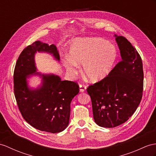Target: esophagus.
I'll return each instance as SVG.
<instances>
[{
  "label": "esophagus",
  "mask_w": 156,
  "mask_h": 156,
  "mask_svg": "<svg viewBox=\"0 0 156 156\" xmlns=\"http://www.w3.org/2000/svg\"><path fill=\"white\" fill-rule=\"evenodd\" d=\"M87 89V86L84 84H79V90H80L81 93L84 92V91Z\"/></svg>",
  "instance_id": "obj_1"
}]
</instances>
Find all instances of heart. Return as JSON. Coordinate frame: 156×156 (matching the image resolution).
I'll use <instances>...</instances> for the list:
<instances>
[{"mask_svg": "<svg viewBox=\"0 0 156 156\" xmlns=\"http://www.w3.org/2000/svg\"><path fill=\"white\" fill-rule=\"evenodd\" d=\"M70 57L66 56L63 63L71 75L77 72L83 64V73L90 81L97 82L107 77L117 58L116 48L101 37L75 39L71 44Z\"/></svg>", "mask_w": 156, "mask_h": 156, "instance_id": "obj_1", "label": "heart"}]
</instances>
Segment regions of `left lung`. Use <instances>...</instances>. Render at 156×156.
Masks as SVG:
<instances>
[{
	"mask_svg": "<svg viewBox=\"0 0 156 156\" xmlns=\"http://www.w3.org/2000/svg\"><path fill=\"white\" fill-rule=\"evenodd\" d=\"M115 36L122 60L107 77L87 89L94 122L105 128L116 127L127 121L137 109L143 93L141 57L126 37Z\"/></svg>",
	"mask_w": 156,
	"mask_h": 156,
	"instance_id": "1",
	"label": "left lung"
}]
</instances>
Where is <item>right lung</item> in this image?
Instances as JSON below:
<instances>
[{
  "instance_id": "1",
  "label": "right lung",
  "mask_w": 156,
  "mask_h": 156,
  "mask_svg": "<svg viewBox=\"0 0 156 156\" xmlns=\"http://www.w3.org/2000/svg\"><path fill=\"white\" fill-rule=\"evenodd\" d=\"M51 54L59 61L54 44L36 41L26 47L19 55L14 71V92L22 117L32 126L41 131L58 133L69 124L70 105L79 92L77 83L62 81L58 75L36 73L43 77L42 86L30 89L26 79L36 72L34 55L36 52Z\"/></svg>"
}]
</instances>
